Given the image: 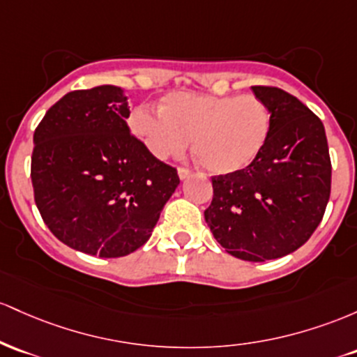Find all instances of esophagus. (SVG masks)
Returning a JSON list of instances; mask_svg holds the SVG:
<instances>
[{"instance_id":"1","label":"esophagus","mask_w":357,"mask_h":357,"mask_svg":"<svg viewBox=\"0 0 357 357\" xmlns=\"http://www.w3.org/2000/svg\"><path fill=\"white\" fill-rule=\"evenodd\" d=\"M178 177H180V180H185V178H189L190 175H192V172L189 170V168H183V167H178Z\"/></svg>"}]
</instances>
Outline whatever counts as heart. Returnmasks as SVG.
Returning <instances> with one entry per match:
<instances>
[{"mask_svg": "<svg viewBox=\"0 0 357 357\" xmlns=\"http://www.w3.org/2000/svg\"><path fill=\"white\" fill-rule=\"evenodd\" d=\"M130 126L157 158L182 153L192 138L200 165L211 174L229 175L259 157L270 138L271 113L255 94L172 92L162 109L136 107Z\"/></svg>", "mask_w": 357, "mask_h": 357, "instance_id": "1", "label": "heart"}]
</instances>
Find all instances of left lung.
<instances>
[{
    "mask_svg": "<svg viewBox=\"0 0 357 357\" xmlns=\"http://www.w3.org/2000/svg\"><path fill=\"white\" fill-rule=\"evenodd\" d=\"M251 89L270 107V138L250 167L212 177L204 218L227 253L258 263L294 253L314 234L332 167L322 121L305 104L278 87Z\"/></svg>",
    "mask_w": 357,
    "mask_h": 357,
    "instance_id": "8db88e82",
    "label": "left lung"
}]
</instances>
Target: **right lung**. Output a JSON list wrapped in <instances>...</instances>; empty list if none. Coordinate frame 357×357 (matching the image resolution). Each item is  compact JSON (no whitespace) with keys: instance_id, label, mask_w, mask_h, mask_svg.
<instances>
[{"instance_id":"obj_1","label":"right lung","mask_w":357,"mask_h":357,"mask_svg":"<svg viewBox=\"0 0 357 357\" xmlns=\"http://www.w3.org/2000/svg\"><path fill=\"white\" fill-rule=\"evenodd\" d=\"M121 87L72 91L33 133L35 204L55 238L86 255L119 258L150 239L180 178L130 133Z\"/></svg>"}]
</instances>
